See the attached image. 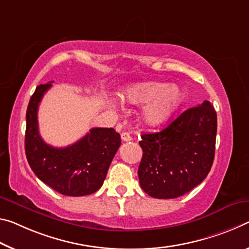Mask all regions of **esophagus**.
<instances>
[{"instance_id": "1", "label": "esophagus", "mask_w": 249, "mask_h": 249, "mask_svg": "<svg viewBox=\"0 0 249 249\" xmlns=\"http://www.w3.org/2000/svg\"><path fill=\"white\" fill-rule=\"evenodd\" d=\"M121 137H122V141L123 142H129L132 141V136L129 135V133L127 132H123L121 134Z\"/></svg>"}]
</instances>
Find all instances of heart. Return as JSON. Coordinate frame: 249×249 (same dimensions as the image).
<instances>
[{
	"label": "heart",
	"mask_w": 249,
	"mask_h": 249,
	"mask_svg": "<svg viewBox=\"0 0 249 249\" xmlns=\"http://www.w3.org/2000/svg\"><path fill=\"white\" fill-rule=\"evenodd\" d=\"M121 100L132 105H144L142 118L148 126H159L166 122L184 100L178 86L161 82H142L126 86Z\"/></svg>",
	"instance_id": "1"
}]
</instances>
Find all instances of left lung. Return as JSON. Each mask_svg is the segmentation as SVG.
Listing matches in <instances>:
<instances>
[{"instance_id":"8db88e82","label":"left lung","mask_w":249,"mask_h":249,"mask_svg":"<svg viewBox=\"0 0 249 249\" xmlns=\"http://www.w3.org/2000/svg\"><path fill=\"white\" fill-rule=\"evenodd\" d=\"M217 114L211 102L188 108L167 127L143 134L140 184L149 196L176 198L206 178L215 156Z\"/></svg>"}]
</instances>
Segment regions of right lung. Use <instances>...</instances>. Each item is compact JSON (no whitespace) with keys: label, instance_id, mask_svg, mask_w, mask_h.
<instances>
[{"label":"right lung","instance_id":"add662e5","mask_svg":"<svg viewBox=\"0 0 249 249\" xmlns=\"http://www.w3.org/2000/svg\"><path fill=\"white\" fill-rule=\"evenodd\" d=\"M52 82L38 85L26 110L25 154L31 168L43 183L62 195L85 196L101 188L121 136L114 128L95 127L66 147H53L39 135L37 109Z\"/></svg>","mask_w":249,"mask_h":249}]
</instances>
